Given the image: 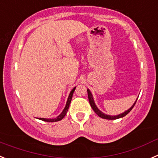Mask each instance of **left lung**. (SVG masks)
<instances>
[{"label": "left lung", "instance_id": "left-lung-1", "mask_svg": "<svg viewBox=\"0 0 158 158\" xmlns=\"http://www.w3.org/2000/svg\"><path fill=\"white\" fill-rule=\"evenodd\" d=\"M87 94H88V99H89V105H90L91 108L93 109V110L95 112V113H96V114L98 115V116H100L101 118H102V119H106V120H116V119H119V118H122V117H123V116H125L127 114V113H130V111L133 109V107H134L135 105L136 102H137V99H138V98L136 99V101L135 102V103L132 105L130 109H127V110L125 111V112H123V113H120V114H119V115H116V116H110V115H107V114H106V113H102V111L99 110L98 108L97 107V106L95 105L94 101L93 95H92L91 92H90V90H89V89H87Z\"/></svg>", "mask_w": 158, "mask_h": 158}]
</instances>
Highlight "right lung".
<instances>
[{
	"label": "right lung",
	"instance_id": "obj_1",
	"mask_svg": "<svg viewBox=\"0 0 158 158\" xmlns=\"http://www.w3.org/2000/svg\"><path fill=\"white\" fill-rule=\"evenodd\" d=\"M76 87H74L73 89L71 90L70 94H69V98H68V100H67L66 106H65L64 109L63 111H62V113H60L59 116H56V118H52V119H46V118H38V119H39V120H43V121H46V122H56V121H59V120H61L64 117L65 115L67 114V112H68V110H69V106H70V104H71V101H72V95H73L74 91H75V89H76Z\"/></svg>",
	"mask_w": 158,
	"mask_h": 158
}]
</instances>
